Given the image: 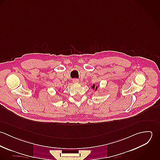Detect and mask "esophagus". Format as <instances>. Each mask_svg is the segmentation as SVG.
<instances>
[{
	"label": "esophagus",
	"mask_w": 160,
	"mask_h": 160,
	"mask_svg": "<svg viewBox=\"0 0 160 160\" xmlns=\"http://www.w3.org/2000/svg\"><path fill=\"white\" fill-rule=\"evenodd\" d=\"M72 82L74 83H78V82H79V79H73Z\"/></svg>",
	"instance_id": "34e87169"
}]
</instances>
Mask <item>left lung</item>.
<instances>
[{
  "label": "left lung",
  "instance_id": "1",
  "mask_svg": "<svg viewBox=\"0 0 160 160\" xmlns=\"http://www.w3.org/2000/svg\"><path fill=\"white\" fill-rule=\"evenodd\" d=\"M92 88H95V85H93V86H92ZM96 89H97V87H96V88H95Z\"/></svg>",
  "mask_w": 160,
  "mask_h": 160
}]
</instances>
